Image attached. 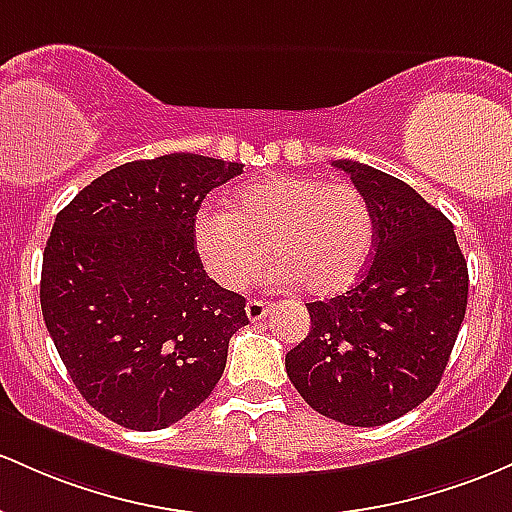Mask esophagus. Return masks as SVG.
I'll use <instances>...</instances> for the list:
<instances>
[{"label":"esophagus","instance_id":"34e87169","mask_svg":"<svg viewBox=\"0 0 512 512\" xmlns=\"http://www.w3.org/2000/svg\"><path fill=\"white\" fill-rule=\"evenodd\" d=\"M269 311H272V303L260 301V299H250V301H247V306H245L247 318H250L252 323H257V320L267 318Z\"/></svg>","mask_w":512,"mask_h":512}]
</instances>
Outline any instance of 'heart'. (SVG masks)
Here are the masks:
<instances>
[{"label":"heart","instance_id":"obj_1","mask_svg":"<svg viewBox=\"0 0 512 512\" xmlns=\"http://www.w3.org/2000/svg\"><path fill=\"white\" fill-rule=\"evenodd\" d=\"M374 243V211L362 189L303 174L247 184L233 209L204 206L194 218L196 252L228 289L255 282L272 255L284 284L335 296L362 277Z\"/></svg>","mask_w":512,"mask_h":512}]
</instances>
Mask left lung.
<instances>
[{
  "label": "left lung",
  "instance_id": "obj_1",
  "mask_svg": "<svg viewBox=\"0 0 512 512\" xmlns=\"http://www.w3.org/2000/svg\"><path fill=\"white\" fill-rule=\"evenodd\" d=\"M369 199L374 257L359 282L306 303L311 330L286 355L303 401L355 428L391 423L440 384L469 296L454 226L411 184L352 160H333Z\"/></svg>",
  "mask_w": 512,
  "mask_h": 512
}]
</instances>
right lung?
I'll list each match as a JSON object with an SVG mask.
<instances>
[{
	"label": "right lung",
	"mask_w": 512,
	"mask_h": 512,
	"mask_svg": "<svg viewBox=\"0 0 512 512\" xmlns=\"http://www.w3.org/2000/svg\"><path fill=\"white\" fill-rule=\"evenodd\" d=\"M240 162L172 153L114 167L55 216L41 308L84 401L128 430H162L211 396L245 299L206 274L194 218Z\"/></svg>",
	"instance_id": "obj_1"
}]
</instances>
